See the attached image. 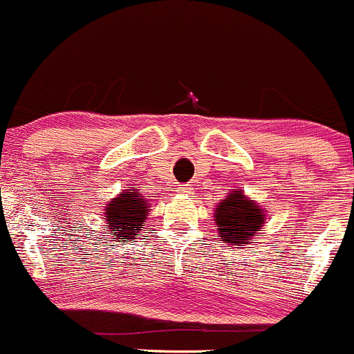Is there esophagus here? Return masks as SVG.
<instances>
[{"instance_id":"esophagus-1","label":"esophagus","mask_w":354,"mask_h":354,"mask_svg":"<svg viewBox=\"0 0 354 354\" xmlns=\"http://www.w3.org/2000/svg\"><path fill=\"white\" fill-rule=\"evenodd\" d=\"M178 192H182V194H192V192H194V187H192V184H184L178 187Z\"/></svg>"}]
</instances>
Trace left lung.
Here are the masks:
<instances>
[{"instance_id": "left-lung-1", "label": "left lung", "mask_w": 354, "mask_h": 354, "mask_svg": "<svg viewBox=\"0 0 354 354\" xmlns=\"http://www.w3.org/2000/svg\"><path fill=\"white\" fill-rule=\"evenodd\" d=\"M268 220V211L242 189H233L214 207V223L221 242L247 245L259 235Z\"/></svg>"}]
</instances>
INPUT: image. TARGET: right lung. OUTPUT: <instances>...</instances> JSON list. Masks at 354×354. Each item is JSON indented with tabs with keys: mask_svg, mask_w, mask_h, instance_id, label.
I'll return each instance as SVG.
<instances>
[{
	"mask_svg": "<svg viewBox=\"0 0 354 354\" xmlns=\"http://www.w3.org/2000/svg\"><path fill=\"white\" fill-rule=\"evenodd\" d=\"M150 214V203L147 196L138 189H124L121 194L109 199L105 204L104 216L109 232L115 240L134 242L138 233L147 225V216Z\"/></svg>",
	"mask_w": 354,
	"mask_h": 354,
	"instance_id": "1",
	"label": "right lung"
}]
</instances>
